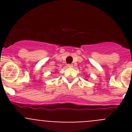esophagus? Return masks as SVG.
<instances>
[{"label":"esophagus","instance_id":"obj_1","mask_svg":"<svg viewBox=\"0 0 132 132\" xmlns=\"http://www.w3.org/2000/svg\"><path fill=\"white\" fill-rule=\"evenodd\" d=\"M67 67H73V65H72V64H68V65H67Z\"/></svg>","mask_w":132,"mask_h":132}]
</instances>
